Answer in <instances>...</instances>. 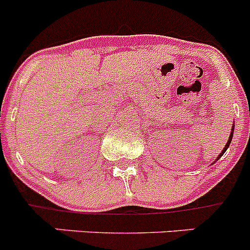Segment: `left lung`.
<instances>
[{
    "mask_svg": "<svg viewBox=\"0 0 250 250\" xmlns=\"http://www.w3.org/2000/svg\"><path fill=\"white\" fill-rule=\"evenodd\" d=\"M233 130H234V127H233V129H231V132H230V136H229V140H228V143H227V145H225L224 150H223V151H222V152H220V155H219V156H218V159H219V158H220V156H222V155H223V154H224V152H225V150H227V149H228V147H229V144H230V141H231V138H233Z\"/></svg>",
    "mask_w": 250,
    "mask_h": 250,
    "instance_id": "1",
    "label": "left lung"
}]
</instances>
